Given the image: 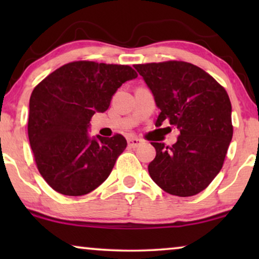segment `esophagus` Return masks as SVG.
<instances>
[{"instance_id":"34e87169","label":"esophagus","mask_w":259,"mask_h":259,"mask_svg":"<svg viewBox=\"0 0 259 259\" xmlns=\"http://www.w3.org/2000/svg\"><path fill=\"white\" fill-rule=\"evenodd\" d=\"M127 144H128L130 147L136 148L139 146V145L143 144V140L138 139V138H128V139H127Z\"/></svg>"}]
</instances>
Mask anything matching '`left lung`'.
Masks as SVG:
<instances>
[{"mask_svg": "<svg viewBox=\"0 0 259 259\" xmlns=\"http://www.w3.org/2000/svg\"><path fill=\"white\" fill-rule=\"evenodd\" d=\"M160 109L155 126H176L172 146L151 143L157 154L148 165L151 178L173 196L191 197L210 185L224 164L232 139L231 102L210 74L184 61L134 65Z\"/></svg>", "mask_w": 259, "mask_h": 259, "instance_id": "left-lung-1", "label": "left lung"}]
</instances>
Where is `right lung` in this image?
Wrapping results in <instances>:
<instances>
[{"label":"right lung","instance_id":"right-lung-1","mask_svg":"<svg viewBox=\"0 0 259 259\" xmlns=\"http://www.w3.org/2000/svg\"><path fill=\"white\" fill-rule=\"evenodd\" d=\"M138 76L127 65L74 61L34 88L29 100L28 137L37 169L49 186L65 196H83L111 175L127 141L88 137L94 113L108 109L113 94Z\"/></svg>","mask_w":259,"mask_h":259}]
</instances>
